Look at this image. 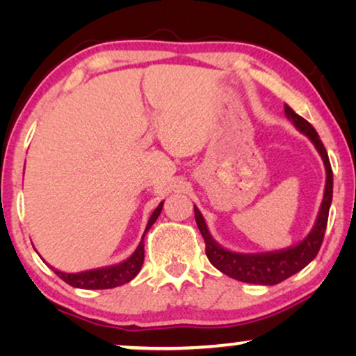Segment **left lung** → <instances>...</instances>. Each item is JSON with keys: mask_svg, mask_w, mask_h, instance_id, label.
Masks as SVG:
<instances>
[{"mask_svg": "<svg viewBox=\"0 0 356 356\" xmlns=\"http://www.w3.org/2000/svg\"><path fill=\"white\" fill-rule=\"evenodd\" d=\"M285 116L289 118L296 129L314 144L321 159H323L325 167V188H324V199L321 202L318 217L311 232L306 235L305 240H301L296 245L285 248L279 251L269 252H235L227 250L218 245L213 240L211 232H209L207 223L204 220L202 213L194 206V217L199 227V232L206 241V254L213 267L223 274L232 277V279L246 282V284H257V285H275L289 279L296 272L305 269L311 261L318 256L319 248L323 245V238L327 227V217L330 202H332V168H330L329 155L325 152L324 144L321 143L318 133L305 118L296 115L289 105H285Z\"/></svg>", "mask_w": 356, "mask_h": 356, "instance_id": "8db88e82", "label": "left lung"}]
</instances>
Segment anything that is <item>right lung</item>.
Listing matches in <instances>:
<instances>
[{
    "instance_id": "add662e5",
    "label": "right lung",
    "mask_w": 356,
    "mask_h": 356,
    "mask_svg": "<svg viewBox=\"0 0 356 356\" xmlns=\"http://www.w3.org/2000/svg\"><path fill=\"white\" fill-rule=\"evenodd\" d=\"M163 201L159 204V207L155 209L150 216L147 227H145V232L143 235V240L136 248V251L131 254L128 259L118 262V264L113 266H105L99 267V269H89L82 272H74V274H70V272H61L51 267L55 270V274L70 284L71 286H76V289H87V290H105V289H115V286L128 284L129 280H133L136 275L139 274L140 267H143L144 262V236L145 233L150 230V227L154 225L155 220H157L160 212H162Z\"/></svg>"
}]
</instances>
